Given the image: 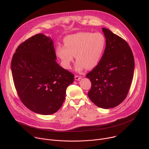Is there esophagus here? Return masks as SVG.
<instances>
[{
  "label": "esophagus",
  "mask_w": 149,
  "mask_h": 149,
  "mask_svg": "<svg viewBox=\"0 0 149 149\" xmlns=\"http://www.w3.org/2000/svg\"><path fill=\"white\" fill-rule=\"evenodd\" d=\"M81 78H82L81 76H79V75H75V80H77V81H79Z\"/></svg>",
  "instance_id": "esophagus-1"
}]
</instances>
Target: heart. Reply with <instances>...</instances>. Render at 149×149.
<instances>
[{
  "label": "heart",
  "mask_w": 149,
  "mask_h": 149,
  "mask_svg": "<svg viewBox=\"0 0 149 149\" xmlns=\"http://www.w3.org/2000/svg\"><path fill=\"white\" fill-rule=\"evenodd\" d=\"M63 42V46H58L56 49V55L62 66L70 69L75 55V69L78 71L86 67L95 68L102 59L106 45L105 36L99 32H78L66 36Z\"/></svg>",
  "instance_id": "b5f03b06"
}]
</instances>
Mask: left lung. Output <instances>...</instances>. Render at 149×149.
I'll use <instances>...</instances> for the list:
<instances>
[{
	"label": "left lung",
	"mask_w": 149,
	"mask_h": 149,
	"mask_svg": "<svg viewBox=\"0 0 149 149\" xmlns=\"http://www.w3.org/2000/svg\"><path fill=\"white\" fill-rule=\"evenodd\" d=\"M106 47L98 64L86 75L91 87L88 95L98 107L108 109L121 104L132 82L134 59L128 43L103 28Z\"/></svg>",
	"instance_id": "8db88e82"
}]
</instances>
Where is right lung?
<instances>
[{
    "mask_svg": "<svg viewBox=\"0 0 149 149\" xmlns=\"http://www.w3.org/2000/svg\"><path fill=\"white\" fill-rule=\"evenodd\" d=\"M53 41L36 34L20 44L14 53L11 70L17 95L26 107L49 115L59 110L74 75L56 62Z\"/></svg>",
    "mask_w": 149,
    "mask_h": 149,
    "instance_id": "obj_1",
    "label": "right lung"
}]
</instances>
